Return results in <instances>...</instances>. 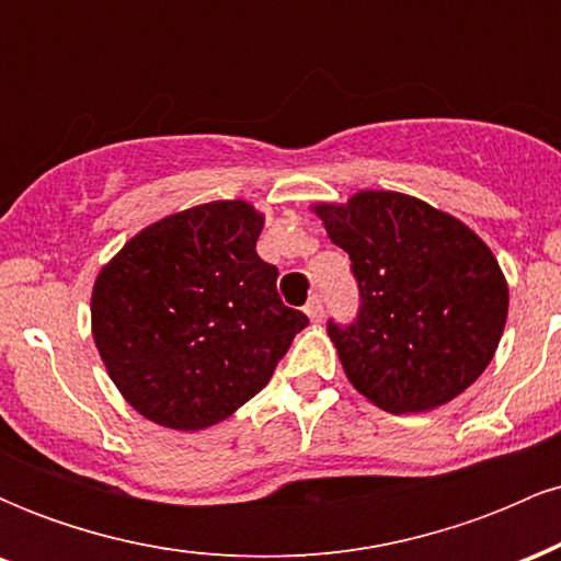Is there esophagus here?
<instances>
[{
	"label": "esophagus",
	"instance_id": "1",
	"mask_svg": "<svg viewBox=\"0 0 561 561\" xmlns=\"http://www.w3.org/2000/svg\"><path fill=\"white\" fill-rule=\"evenodd\" d=\"M306 313L311 321H321V317H324V302H321L319 295H313V298L306 302Z\"/></svg>",
	"mask_w": 561,
	"mask_h": 561
}]
</instances>
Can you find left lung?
I'll list each match as a JSON object with an SVG mask.
<instances>
[{
	"label": "left lung",
	"instance_id": "1",
	"mask_svg": "<svg viewBox=\"0 0 561 561\" xmlns=\"http://www.w3.org/2000/svg\"><path fill=\"white\" fill-rule=\"evenodd\" d=\"M313 214L351 255L362 295L353 324H327L353 388L390 414L454 401L504 334L508 287L491 248L401 192L364 190Z\"/></svg>",
	"mask_w": 561,
	"mask_h": 561
}]
</instances>
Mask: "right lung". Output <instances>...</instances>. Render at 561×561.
I'll use <instances>...</instances> for the list:
<instances>
[{
	"label": "right lung",
	"instance_id": "1",
	"mask_svg": "<svg viewBox=\"0 0 561 561\" xmlns=\"http://www.w3.org/2000/svg\"><path fill=\"white\" fill-rule=\"evenodd\" d=\"M263 214L216 199L160 218L102 266L92 334L115 388L150 422L205 430L266 388L308 317L276 293Z\"/></svg>",
	"mask_w": 561,
	"mask_h": 561
}]
</instances>
